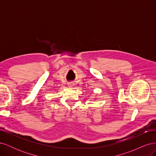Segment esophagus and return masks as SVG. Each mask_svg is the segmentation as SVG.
I'll list each match as a JSON object with an SVG mask.
<instances>
[{
	"label": "esophagus",
	"mask_w": 156,
	"mask_h": 156,
	"mask_svg": "<svg viewBox=\"0 0 156 156\" xmlns=\"http://www.w3.org/2000/svg\"><path fill=\"white\" fill-rule=\"evenodd\" d=\"M74 86V83H69L68 84V87L69 88H72Z\"/></svg>",
	"instance_id": "1"
}]
</instances>
